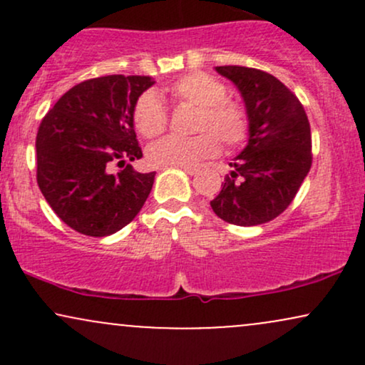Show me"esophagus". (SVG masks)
Masks as SVG:
<instances>
[{"label": "esophagus", "instance_id": "1", "mask_svg": "<svg viewBox=\"0 0 365 365\" xmlns=\"http://www.w3.org/2000/svg\"><path fill=\"white\" fill-rule=\"evenodd\" d=\"M180 168H182L183 171H185L187 175H195V173H197V168H195V166H180Z\"/></svg>", "mask_w": 365, "mask_h": 365}]
</instances>
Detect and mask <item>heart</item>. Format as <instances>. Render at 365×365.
Masks as SVG:
<instances>
[{
    "label": "heart",
    "instance_id": "obj_1",
    "mask_svg": "<svg viewBox=\"0 0 365 365\" xmlns=\"http://www.w3.org/2000/svg\"><path fill=\"white\" fill-rule=\"evenodd\" d=\"M171 98L177 103L199 108L195 116L194 137H165L148 148V161L153 166H192L220 153L235 149L249 139L250 116L247 108L235 99L226 98L228 89L220 78L204 72L187 73L170 86ZM133 125L145 139L161 135L168 127V111L154 91L140 96L133 106Z\"/></svg>",
    "mask_w": 365,
    "mask_h": 365
}]
</instances>
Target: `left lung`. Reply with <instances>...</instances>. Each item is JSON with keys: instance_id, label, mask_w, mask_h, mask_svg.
Segmentation results:
<instances>
[{"instance_id": "obj_1", "label": "left lung", "mask_w": 365, "mask_h": 365, "mask_svg": "<svg viewBox=\"0 0 365 365\" xmlns=\"http://www.w3.org/2000/svg\"><path fill=\"white\" fill-rule=\"evenodd\" d=\"M216 72L240 91L250 137L230 163L233 171L211 207L226 223H267L290 206L311 170V125L299 98L271 73L238 65L216 66Z\"/></svg>"}]
</instances>
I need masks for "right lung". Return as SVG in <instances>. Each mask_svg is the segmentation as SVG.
<instances>
[{
  "label": "right lung",
  "mask_w": 365,
  "mask_h": 365,
  "mask_svg": "<svg viewBox=\"0 0 365 365\" xmlns=\"http://www.w3.org/2000/svg\"><path fill=\"white\" fill-rule=\"evenodd\" d=\"M142 75L83 81L46 113L36 137L37 185L65 225L89 237L127 226L144 206L153 173L128 165L142 158L133 106L153 86ZM113 165L122 170L116 174Z\"/></svg>",
  "instance_id": "obj_1"
}]
</instances>
